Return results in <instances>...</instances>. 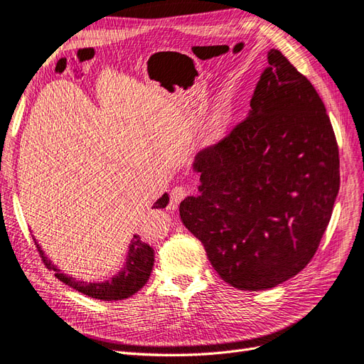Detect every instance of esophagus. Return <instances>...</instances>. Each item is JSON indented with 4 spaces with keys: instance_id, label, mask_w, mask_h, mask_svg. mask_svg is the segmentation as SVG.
I'll return each instance as SVG.
<instances>
[{
    "instance_id": "esophagus-1",
    "label": "esophagus",
    "mask_w": 364,
    "mask_h": 364,
    "mask_svg": "<svg viewBox=\"0 0 364 364\" xmlns=\"http://www.w3.org/2000/svg\"><path fill=\"white\" fill-rule=\"evenodd\" d=\"M189 195V191L184 189V187H173V189L171 191V200H169V208L175 210L178 207V204L181 203V200Z\"/></svg>"
}]
</instances>
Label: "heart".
Returning <instances> with one entry per match:
<instances>
[{
    "instance_id": "heart-1",
    "label": "heart",
    "mask_w": 364,
    "mask_h": 364,
    "mask_svg": "<svg viewBox=\"0 0 364 364\" xmlns=\"http://www.w3.org/2000/svg\"><path fill=\"white\" fill-rule=\"evenodd\" d=\"M226 127H228V114H226L223 107H220V109L213 115L211 121L208 123V127H207V132H205L207 141L214 142V141L220 139L225 134Z\"/></svg>"
}]
</instances>
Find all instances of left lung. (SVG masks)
Returning <instances> with one entry per match:
<instances>
[{"mask_svg": "<svg viewBox=\"0 0 364 364\" xmlns=\"http://www.w3.org/2000/svg\"><path fill=\"white\" fill-rule=\"evenodd\" d=\"M250 114L199 151V196L180 204L183 225L218 274L261 291L299 274L324 235L339 192V148L319 94L277 49Z\"/></svg>", "mask_w": 364, "mask_h": 364, "instance_id": "8db88e82", "label": "left lung"}]
</instances>
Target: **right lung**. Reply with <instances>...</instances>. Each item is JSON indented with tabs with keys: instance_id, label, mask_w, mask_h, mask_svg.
<instances>
[{
	"instance_id": "1",
	"label": "right lung",
	"mask_w": 364,
	"mask_h": 364,
	"mask_svg": "<svg viewBox=\"0 0 364 364\" xmlns=\"http://www.w3.org/2000/svg\"><path fill=\"white\" fill-rule=\"evenodd\" d=\"M168 200L169 198L165 193L164 196L157 199V203L153 205V208H165ZM37 249L43 264L48 268H50V270L57 272L55 277L60 279L63 284L88 295L91 299L105 301H117L132 297L134 292H138L146 284L154 264V250L146 243H144L139 235H133V241L129 250V258L121 273L117 274L109 282H103V284H87V282H76L75 279L60 273L57 268H53L52 264L46 259L43 252L40 250L38 246Z\"/></svg>"
}]
</instances>
